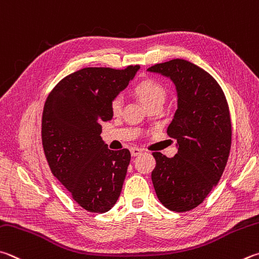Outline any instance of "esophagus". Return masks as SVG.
<instances>
[{
	"label": "esophagus",
	"instance_id": "1",
	"mask_svg": "<svg viewBox=\"0 0 259 259\" xmlns=\"http://www.w3.org/2000/svg\"><path fill=\"white\" fill-rule=\"evenodd\" d=\"M142 152H143V150L138 148V147H131L130 148V153H131V155H133V156H138V155L142 154Z\"/></svg>",
	"mask_w": 259,
	"mask_h": 259
}]
</instances>
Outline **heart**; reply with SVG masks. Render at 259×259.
Segmentation results:
<instances>
[{
	"mask_svg": "<svg viewBox=\"0 0 259 259\" xmlns=\"http://www.w3.org/2000/svg\"><path fill=\"white\" fill-rule=\"evenodd\" d=\"M135 92L138 97L143 101L144 104L147 106L153 104V103H162L165 98V89L161 84L154 80H143L140 81L135 88ZM123 104V97L121 95L115 96L111 101V111L114 114L120 113Z\"/></svg>",
	"mask_w": 259,
	"mask_h": 259,
	"instance_id": "heart-1",
	"label": "heart"
}]
</instances>
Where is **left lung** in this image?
Instances as JSON below:
<instances>
[{"label":"left lung","instance_id":"8db88e82","mask_svg":"<svg viewBox=\"0 0 259 259\" xmlns=\"http://www.w3.org/2000/svg\"><path fill=\"white\" fill-rule=\"evenodd\" d=\"M175 83L178 109L167 135L176 156L153 153L152 181L159 201L173 211L194 209L218 185L231 148L229 105L218 81L196 64L176 59L147 69Z\"/></svg>","mask_w":259,"mask_h":259}]
</instances>
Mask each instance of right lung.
Instances as JSON below:
<instances>
[{"label":"right lung","mask_w":259,"mask_h":259,"mask_svg":"<svg viewBox=\"0 0 259 259\" xmlns=\"http://www.w3.org/2000/svg\"><path fill=\"white\" fill-rule=\"evenodd\" d=\"M139 68H83L63 78L45 102L41 142L51 171L92 213L110 210L121 194L131 155L107 148L101 123L112 119L111 101Z\"/></svg>","instance_id":"1"}]
</instances>
